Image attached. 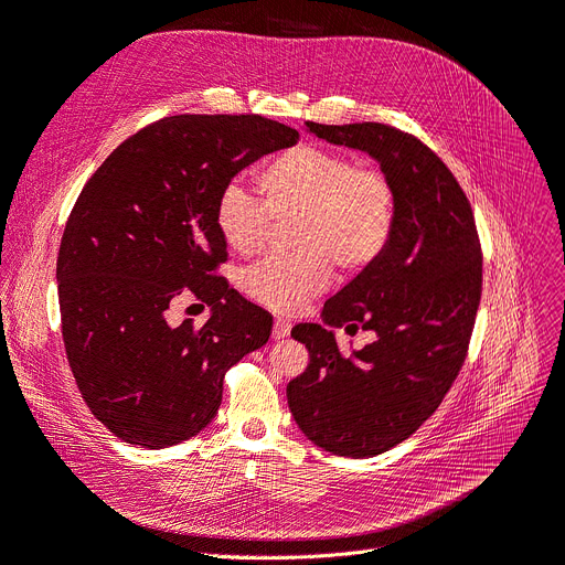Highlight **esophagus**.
<instances>
[{"instance_id":"1","label":"esophagus","mask_w":565,"mask_h":565,"mask_svg":"<svg viewBox=\"0 0 565 565\" xmlns=\"http://www.w3.org/2000/svg\"><path fill=\"white\" fill-rule=\"evenodd\" d=\"M290 332V323L286 318H275V328H273V339H284Z\"/></svg>"}]
</instances>
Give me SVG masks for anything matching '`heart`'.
<instances>
[{
    "label": "heart",
    "instance_id": "b5f03b06",
    "mask_svg": "<svg viewBox=\"0 0 565 565\" xmlns=\"http://www.w3.org/2000/svg\"><path fill=\"white\" fill-rule=\"evenodd\" d=\"M260 201L228 184L214 203V228L226 247L252 256L277 224H292L298 254L265 258L242 275V290L258 305L296 313L330 286L332 265L347 275L372 269L397 228V191L379 168L318 145H298L256 175Z\"/></svg>",
    "mask_w": 565,
    "mask_h": 565
}]
</instances>
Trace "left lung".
Segmentation results:
<instances>
[{
	"label": "left lung",
	"mask_w": 565,
	"mask_h": 565,
	"mask_svg": "<svg viewBox=\"0 0 565 565\" xmlns=\"http://www.w3.org/2000/svg\"><path fill=\"white\" fill-rule=\"evenodd\" d=\"M305 127L374 157L397 191L385 256L326 302L328 329L290 332L309 351L305 374L286 387L302 434L341 457H374L418 431L461 370L482 292L480 237L450 168L415 136L379 121ZM341 324L377 339L347 356L331 332Z\"/></svg>",
	"instance_id": "1"
}]
</instances>
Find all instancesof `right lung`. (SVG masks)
I'll return each instance as SVG.
<instances>
[{
  "instance_id": "add662e5",
  "label": "right lung",
  "mask_w": 565,
  "mask_h": 565,
  "mask_svg": "<svg viewBox=\"0 0 565 565\" xmlns=\"http://www.w3.org/2000/svg\"><path fill=\"white\" fill-rule=\"evenodd\" d=\"M300 134L260 115H173L140 129L96 168L57 256L62 337L92 415L150 450L212 423L224 376L260 349L273 316L224 277L214 203L263 154ZM180 297L213 307L203 329L170 327Z\"/></svg>"
}]
</instances>
